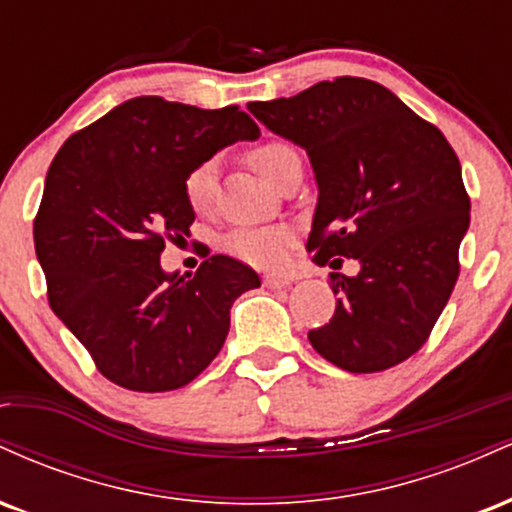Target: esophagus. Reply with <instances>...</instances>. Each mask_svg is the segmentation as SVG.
<instances>
[{"mask_svg": "<svg viewBox=\"0 0 512 512\" xmlns=\"http://www.w3.org/2000/svg\"><path fill=\"white\" fill-rule=\"evenodd\" d=\"M262 284L267 286V289H286V286H291L293 284V279L291 276H284V274H267L262 279Z\"/></svg>", "mask_w": 512, "mask_h": 512, "instance_id": "obj_1", "label": "esophagus"}]
</instances>
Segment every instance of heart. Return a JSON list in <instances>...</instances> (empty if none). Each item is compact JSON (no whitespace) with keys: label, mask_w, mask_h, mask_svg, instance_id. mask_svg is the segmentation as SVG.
<instances>
[{"label":"heart","mask_w":512,"mask_h":512,"mask_svg":"<svg viewBox=\"0 0 512 512\" xmlns=\"http://www.w3.org/2000/svg\"><path fill=\"white\" fill-rule=\"evenodd\" d=\"M298 156L289 144L284 142H264L257 149L250 151V163L257 168V173L269 182H276L281 168L286 161ZM185 197L192 209L209 211L214 204L216 195V161H202L187 173L185 178ZM296 233L289 226H252V228H238L226 240V250L231 252L238 260L252 264V267L274 269L286 264L289 252Z\"/></svg>","instance_id":"b5f03b06"}]
</instances>
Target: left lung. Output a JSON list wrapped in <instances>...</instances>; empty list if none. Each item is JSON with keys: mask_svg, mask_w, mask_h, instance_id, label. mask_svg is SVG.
<instances>
[{"mask_svg": "<svg viewBox=\"0 0 512 512\" xmlns=\"http://www.w3.org/2000/svg\"><path fill=\"white\" fill-rule=\"evenodd\" d=\"M248 110L310 158L313 260L361 264L356 276L334 274L337 308L310 344L349 373L397 366L424 346L460 274L469 197L455 151L395 93L358 76Z\"/></svg>", "mask_w": 512, "mask_h": 512, "instance_id": "obj_1", "label": "left lung"}]
</instances>
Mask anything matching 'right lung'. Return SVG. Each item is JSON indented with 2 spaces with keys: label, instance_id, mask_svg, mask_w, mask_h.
I'll return each instance as SVG.
<instances>
[{
  "label": "right lung",
  "instance_id": "right-lung-1",
  "mask_svg": "<svg viewBox=\"0 0 512 512\" xmlns=\"http://www.w3.org/2000/svg\"><path fill=\"white\" fill-rule=\"evenodd\" d=\"M238 105L202 110L139 96L57 151L35 216L48 301L110 383L168 392L214 361L231 305L257 289L248 264L214 255L195 276L161 267L166 238L190 236L185 178L223 146L255 142Z\"/></svg>",
  "mask_w": 512,
  "mask_h": 512
}]
</instances>
